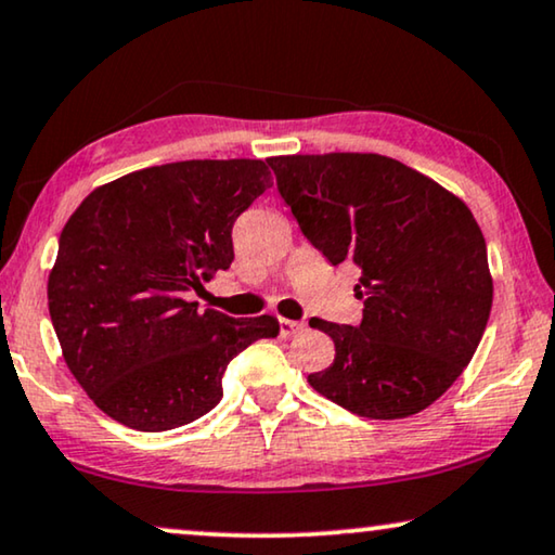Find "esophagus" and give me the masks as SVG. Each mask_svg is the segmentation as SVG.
<instances>
[{"mask_svg": "<svg viewBox=\"0 0 555 555\" xmlns=\"http://www.w3.org/2000/svg\"><path fill=\"white\" fill-rule=\"evenodd\" d=\"M305 331V323H297V320L280 318V335L283 337H295L297 333Z\"/></svg>", "mask_w": 555, "mask_h": 555, "instance_id": "esophagus-1", "label": "esophagus"}]
</instances>
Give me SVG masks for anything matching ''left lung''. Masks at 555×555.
Listing matches in <instances>:
<instances>
[{
	"instance_id": "left-lung-1",
	"label": "left lung",
	"mask_w": 555,
	"mask_h": 555,
	"mask_svg": "<svg viewBox=\"0 0 555 555\" xmlns=\"http://www.w3.org/2000/svg\"><path fill=\"white\" fill-rule=\"evenodd\" d=\"M302 235L363 272L360 325L312 318L335 360L308 383L345 411L421 413L457 380L488 325L493 280L465 203L398 159L358 152L270 157Z\"/></svg>"
}]
</instances>
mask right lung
<instances>
[{
	"label": "right lung",
	"instance_id": "obj_1",
	"mask_svg": "<svg viewBox=\"0 0 555 555\" xmlns=\"http://www.w3.org/2000/svg\"><path fill=\"white\" fill-rule=\"evenodd\" d=\"M268 188L262 159H184L98 188L64 224L50 318L102 413L144 433L197 421L220 403L230 360L280 333L272 315L190 302L230 270L232 224Z\"/></svg>",
	"mask_w": 555,
	"mask_h": 555
}]
</instances>
